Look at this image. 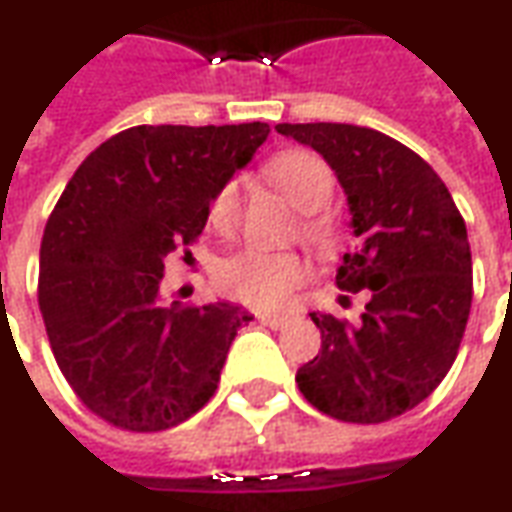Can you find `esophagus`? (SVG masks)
Masks as SVG:
<instances>
[{"label":"esophagus","instance_id":"esophagus-1","mask_svg":"<svg viewBox=\"0 0 512 512\" xmlns=\"http://www.w3.org/2000/svg\"><path fill=\"white\" fill-rule=\"evenodd\" d=\"M257 321L263 323V326H271V329H285L290 323V315H271V312H263V315H257Z\"/></svg>","mask_w":512,"mask_h":512}]
</instances>
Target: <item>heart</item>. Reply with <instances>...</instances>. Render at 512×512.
<instances>
[{"label": "heart", "instance_id": "b5f03b06", "mask_svg": "<svg viewBox=\"0 0 512 512\" xmlns=\"http://www.w3.org/2000/svg\"><path fill=\"white\" fill-rule=\"evenodd\" d=\"M268 180L279 186V191L288 197L299 211L301 235L315 249H329L334 244L332 222L318 213L329 197H332V172L310 150H285L277 153L266 164ZM241 216V180H224L219 191L211 197L208 205V222L216 233H230ZM307 263L293 252H266V249H241L233 257L222 260L216 271L219 288L244 301L249 307L271 310L282 307L290 299V293L307 279Z\"/></svg>", "mask_w": 512, "mask_h": 512}]
</instances>
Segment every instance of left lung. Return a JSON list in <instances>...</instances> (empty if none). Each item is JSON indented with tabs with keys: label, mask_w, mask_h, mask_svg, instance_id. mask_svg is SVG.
<instances>
[{
	"label": "left lung",
	"mask_w": 512,
	"mask_h": 512,
	"mask_svg": "<svg viewBox=\"0 0 512 512\" xmlns=\"http://www.w3.org/2000/svg\"><path fill=\"white\" fill-rule=\"evenodd\" d=\"M348 194L356 249L337 288L370 290L362 321L312 312L321 351L299 367L307 403L356 425L419 406L450 373L472 307V249L444 180L411 147L348 123H279Z\"/></svg>",
	"instance_id": "left-lung-1"
}]
</instances>
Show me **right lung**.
<instances>
[{"label": "right lung", "mask_w": 512, "mask_h": 512, "mask_svg": "<svg viewBox=\"0 0 512 512\" xmlns=\"http://www.w3.org/2000/svg\"><path fill=\"white\" fill-rule=\"evenodd\" d=\"M268 123L134 126L73 172L40 241L38 304L62 376L109 425L156 433L216 392L235 332L227 301L164 307V260L186 252L224 180L255 156Z\"/></svg>", "instance_id": "add662e5"}]
</instances>
